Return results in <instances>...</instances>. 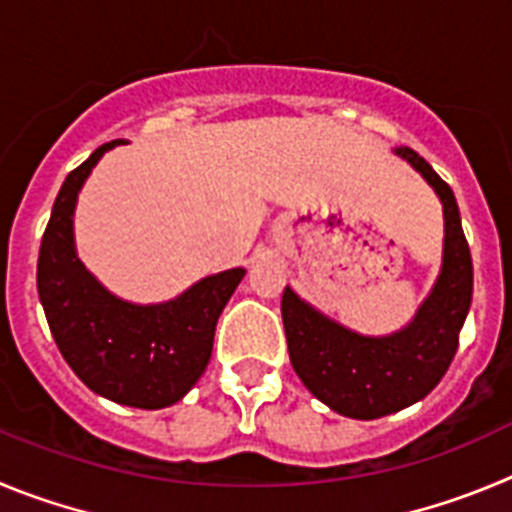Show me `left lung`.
<instances>
[{"label":"left lung","mask_w":512,"mask_h":512,"mask_svg":"<svg viewBox=\"0 0 512 512\" xmlns=\"http://www.w3.org/2000/svg\"><path fill=\"white\" fill-rule=\"evenodd\" d=\"M434 188L444 206L441 273L408 326L388 336H365L331 321L285 285L283 326L290 365L331 411L372 421L426 398L449 370L472 303V255L454 191L411 147H398Z\"/></svg>","instance_id":"1"}]
</instances>
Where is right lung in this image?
Segmentation results:
<instances>
[{
	"label": "right lung",
	"mask_w": 512,
	"mask_h": 512,
	"mask_svg": "<svg viewBox=\"0 0 512 512\" xmlns=\"http://www.w3.org/2000/svg\"><path fill=\"white\" fill-rule=\"evenodd\" d=\"M101 145L68 173L45 227L38 257V293L63 359L86 388L114 403L158 411L178 403L204 375L216 321L245 278V267L193 283L165 303H130L109 293L76 255L73 211Z\"/></svg>",
	"instance_id": "add662e5"
}]
</instances>
